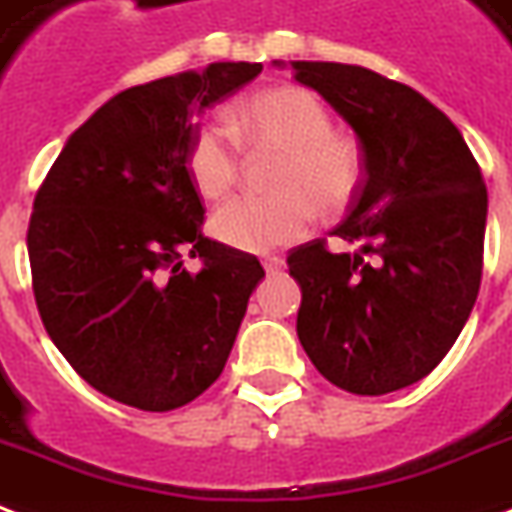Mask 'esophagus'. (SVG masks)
Here are the masks:
<instances>
[{"label": "esophagus", "mask_w": 512, "mask_h": 512, "mask_svg": "<svg viewBox=\"0 0 512 512\" xmlns=\"http://www.w3.org/2000/svg\"><path fill=\"white\" fill-rule=\"evenodd\" d=\"M263 268H266L268 276H274L285 271V263H282V260H276V257H266V260H263Z\"/></svg>", "instance_id": "obj_1"}]
</instances>
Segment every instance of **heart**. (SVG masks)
<instances>
[{
  "mask_svg": "<svg viewBox=\"0 0 512 512\" xmlns=\"http://www.w3.org/2000/svg\"><path fill=\"white\" fill-rule=\"evenodd\" d=\"M222 124L208 121L187 146L192 187L217 200L236 184L238 142L246 151H274L282 162L271 189L276 198L238 195L214 211L211 233L241 252H268L304 236L317 214H336L352 203L363 181L358 143L333 132V116L304 86H274L244 97Z\"/></svg>",
  "mask_w": 512,
  "mask_h": 512,
  "instance_id": "heart-1",
  "label": "heart"
}]
</instances>
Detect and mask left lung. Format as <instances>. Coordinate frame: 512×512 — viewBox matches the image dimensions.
I'll list each match as a JSON object with an SVG mask.
<instances>
[{
	"label": "left lung",
	"mask_w": 512,
	"mask_h": 512,
	"mask_svg": "<svg viewBox=\"0 0 512 512\" xmlns=\"http://www.w3.org/2000/svg\"><path fill=\"white\" fill-rule=\"evenodd\" d=\"M282 64V62H276ZM295 81L350 124L363 181L331 236L287 255L298 339L325 380L382 396L423 380L467 323L483 276L488 192L453 121L423 94L339 62H293Z\"/></svg>",
	"instance_id": "obj_1"
}]
</instances>
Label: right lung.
Wrapping results in <instances>:
<instances>
[{"label":"right lung","instance_id":"right-lung-1","mask_svg":"<svg viewBox=\"0 0 512 512\" xmlns=\"http://www.w3.org/2000/svg\"><path fill=\"white\" fill-rule=\"evenodd\" d=\"M263 64L214 62L111 97L34 195L32 290L51 342L105 396L146 412L198 399L225 369L260 260L203 236L187 173L195 116ZM200 256L192 275L183 252Z\"/></svg>","mask_w":512,"mask_h":512}]
</instances>
